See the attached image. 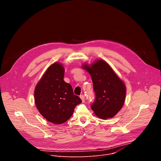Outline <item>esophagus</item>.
I'll use <instances>...</instances> for the list:
<instances>
[{
  "instance_id": "esophagus-1",
  "label": "esophagus",
  "mask_w": 161,
  "mask_h": 161,
  "mask_svg": "<svg viewBox=\"0 0 161 161\" xmlns=\"http://www.w3.org/2000/svg\"><path fill=\"white\" fill-rule=\"evenodd\" d=\"M80 98H81V99L82 102L84 103V102H85V96H84L83 95H81V96H80Z\"/></svg>"
}]
</instances>
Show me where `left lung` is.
Returning a JSON list of instances; mask_svg holds the SVG:
<instances>
[{
    "mask_svg": "<svg viewBox=\"0 0 161 161\" xmlns=\"http://www.w3.org/2000/svg\"><path fill=\"white\" fill-rule=\"evenodd\" d=\"M82 67L90 75L96 94L92 109L100 119L113 118L124 104L125 83L103 60H97L90 65L85 64Z\"/></svg>",
    "mask_w": 161,
    "mask_h": 161,
    "instance_id": "8db88e82",
    "label": "left lung"
}]
</instances>
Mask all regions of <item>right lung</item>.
Instances as JSON below:
<instances>
[{
    "label": "right lung",
    "instance_id": "add662e5",
    "mask_svg": "<svg viewBox=\"0 0 161 161\" xmlns=\"http://www.w3.org/2000/svg\"><path fill=\"white\" fill-rule=\"evenodd\" d=\"M64 68L55 62L36 86L34 101L41 115L50 122L61 124L69 119L81 99L74 95L72 86L64 80Z\"/></svg>",
    "mask_w": 161,
    "mask_h": 161
}]
</instances>
